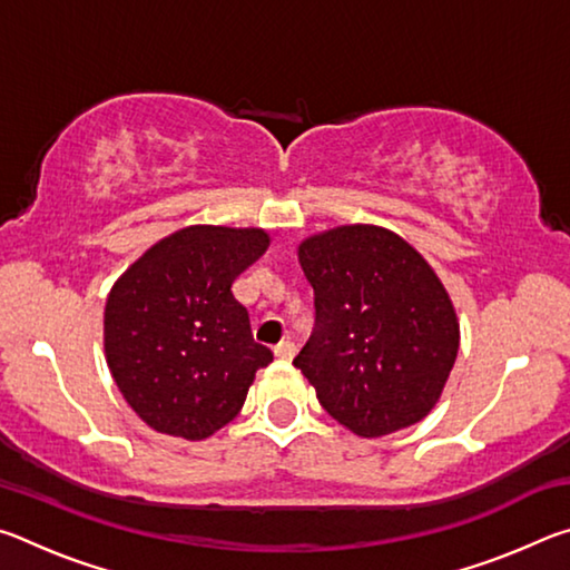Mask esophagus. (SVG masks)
I'll list each match as a JSON object with an SVG mask.
<instances>
[{
	"mask_svg": "<svg viewBox=\"0 0 570 570\" xmlns=\"http://www.w3.org/2000/svg\"><path fill=\"white\" fill-rule=\"evenodd\" d=\"M274 352H276V356H278V360H294V356H296V344L294 342H278L276 346H274Z\"/></svg>",
	"mask_w": 570,
	"mask_h": 570,
	"instance_id": "esophagus-1",
	"label": "esophagus"
}]
</instances>
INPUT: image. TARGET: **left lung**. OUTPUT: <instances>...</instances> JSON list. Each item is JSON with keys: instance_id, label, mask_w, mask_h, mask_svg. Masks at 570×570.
Masks as SVG:
<instances>
[{"instance_id": "obj_1", "label": "left lung", "mask_w": 570, "mask_h": 570, "mask_svg": "<svg viewBox=\"0 0 570 570\" xmlns=\"http://www.w3.org/2000/svg\"><path fill=\"white\" fill-rule=\"evenodd\" d=\"M314 288V332L294 366L360 438L420 422L460 346L455 308L430 264L380 226H340L298 246Z\"/></svg>"}]
</instances>
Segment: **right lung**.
I'll return each mask as SVG.
<instances>
[{"mask_svg": "<svg viewBox=\"0 0 570 570\" xmlns=\"http://www.w3.org/2000/svg\"><path fill=\"white\" fill-rule=\"evenodd\" d=\"M268 248L262 228L188 226L148 248L105 304V356L138 417L204 440L244 407L274 360L230 286Z\"/></svg>", "mask_w": 570, "mask_h": 570, "instance_id": "right-lung-1", "label": "right lung"}]
</instances>
